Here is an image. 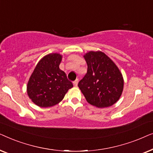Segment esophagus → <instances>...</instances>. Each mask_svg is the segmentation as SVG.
<instances>
[{"label":"esophagus","instance_id":"esophagus-1","mask_svg":"<svg viewBox=\"0 0 153 153\" xmlns=\"http://www.w3.org/2000/svg\"><path fill=\"white\" fill-rule=\"evenodd\" d=\"M78 82H79L78 79H76V80H75L74 81H73V84H74L75 87L77 86V85H78Z\"/></svg>","mask_w":153,"mask_h":153}]
</instances>
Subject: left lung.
I'll list each match as a JSON object with an SVG mask.
<instances>
[{
    "label": "left lung",
    "instance_id": "left-lung-1",
    "mask_svg": "<svg viewBox=\"0 0 153 153\" xmlns=\"http://www.w3.org/2000/svg\"><path fill=\"white\" fill-rule=\"evenodd\" d=\"M86 74L78 86L87 102L98 108L112 106L122 95L124 80L116 65L102 51H89L83 56Z\"/></svg>",
    "mask_w": 153,
    "mask_h": 153
}]
</instances>
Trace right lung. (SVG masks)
<instances>
[{"instance_id": "add662e5", "label": "right lung", "mask_w": 153, "mask_h": 153, "mask_svg": "<svg viewBox=\"0 0 153 153\" xmlns=\"http://www.w3.org/2000/svg\"><path fill=\"white\" fill-rule=\"evenodd\" d=\"M62 56L50 53L38 62L27 84V93L33 103L39 107H50L59 103L72 83L59 68Z\"/></svg>"}]
</instances>
